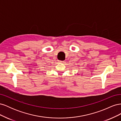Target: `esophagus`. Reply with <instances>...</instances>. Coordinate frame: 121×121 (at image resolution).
<instances>
[{"label": "esophagus", "instance_id": "obj_1", "mask_svg": "<svg viewBox=\"0 0 121 121\" xmlns=\"http://www.w3.org/2000/svg\"><path fill=\"white\" fill-rule=\"evenodd\" d=\"M59 62L60 63H64L65 61L64 60H59Z\"/></svg>", "mask_w": 121, "mask_h": 121}]
</instances>
